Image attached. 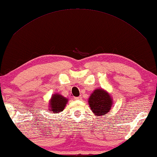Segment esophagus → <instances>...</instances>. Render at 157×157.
I'll use <instances>...</instances> for the list:
<instances>
[{
	"label": "esophagus",
	"mask_w": 157,
	"mask_h": 157,
	"mask_svg": "<svg viewBox=\"0 0 157 157\" xmlns=\"http://www.w3.org/2000/svg\"><path fill=\"white\" fill-rule=\"evenodd\" d=\"M75 100H82V97L81 96L75 97Z\"/></svg>",
	"instance_id": "34e87169"
}]
</instances>
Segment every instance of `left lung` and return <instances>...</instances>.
I'll use <instances>...</instances> for the list:
<instances>
[{
  "label": "left lung",
  "instance_id": "1",
  "mask_svg": "<svg viewBox=\"0 0 157 157\" xmlns=\"http://www.w3.org/2000/svg\"><path fill=\"white\" fill-rule=\"evenodd\" d=\"M113 100L110 96L103 89H96L89 98L91 110L96 116H104L110 110Z\"/></svg>",
  "mask_w": 157,
  "mask_h": 157
}]
</instances>
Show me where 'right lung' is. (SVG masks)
Listing matches in <instances>:
<instances>
[{
    "instance_id": "obj_1",
    "label": "right lung",
    "mask_w": 157,
    "mask_h": 157,
    "mask_svg": "<svg viewBox=\"0 0 157 157\" xmlns=\"http://www.w3.org/2000/svg\"><path fill=\"white\" fill-rule=\"evenodd\" d=\"M68 103V99L65 97L56 94L52 96L50 103V108L53 113H59L63 110L64 108L66 107V104Z\"/></svg>"
}]
</instances>
